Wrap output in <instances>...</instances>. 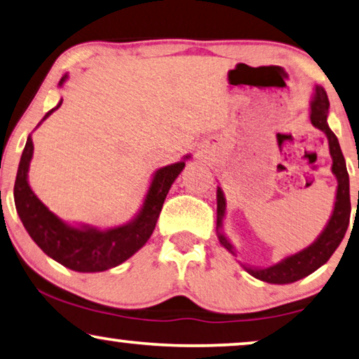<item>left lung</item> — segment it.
I'll return each instance as SVG.
<instances>
[{
	"label": "left lung",
	"instance_id": "obj_1",
	"mask_svg": "<svg viewBox=\"0 0 359 359\" xmlns=\"http://www.w3.org/2000/svg\"><path fill=\"white\" fill-rule=\"evenodd\" d=\"M329 97L327 93L320 86L316 88L314 99L311 102V122L316 128L324 131L329 138V148L330 156L333 159L332 164V172L335 174L338 180V189H337V201L335 208H333L332 218L327 224L324 232L319 236L314 244L307 247V249L301 250L299 254H294L291 257H286L285 260L280 264L271 265L269 269H245L252 276H255L257 280L273 283V285H286V283L297 281L304 276L311 275L312 271H316L319 266L325 264L330 259L333 252L337 250V247L340 245L345 232L350 224V213H351V203H350V179H348V170L345 164V158L338 144V140L333 131L327 125V114H329ZM226 210V200L223 196V191L218 189V226H221V219L224 216ZM219 242L226 249L234 254L232 245L229 241L219 232Z\"/></svg>",
	"mask_w": 359,
	"mask_h": 359
}]
</instances>
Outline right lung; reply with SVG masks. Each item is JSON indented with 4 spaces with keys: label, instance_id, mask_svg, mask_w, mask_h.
I'll list each match as a JSON object with an SVG mask.
<instances>
[{
    "label": "right lung",
    "instance_id": "add662e5",
    "mask_svg": "<svg viewBox=\"0 0 359 359\" xmlns=\"http://www.w3.org/2000/svg\"><path fill=\"white\" fill-rule=\"evenodd\" d=\"M67 76H63L60 84ZM45 115L48 117L53 110ZM32 138H27L26 148L22 151L19 163L16 182H14V203L24 228L32 237L35 244L48 257L58 264L74 271H104L114 269L130 259L136 250H140L153 234L158 223L159 213L163 210L164 200L169 194L170 185L185 168L184 161L165 165L156 172L153 184L149 187L143 208L130 224L115 229L97 231L94 228H72L58 219L42 201H40L27 184L29 163L32 159ZM189 158V156H187Z\"/></svg>",
    "mask_w": 359,
    "mask_h": 359
}]
</instances>
